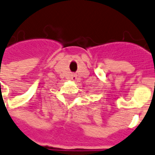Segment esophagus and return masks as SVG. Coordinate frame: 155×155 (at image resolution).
Returning a JSON list of instances; mask_svg holds the SVG:
<instances>
[{"label": "esophagus", "mask_w": 155, "mask_h": 155, "mask_svg": "<svg viewBox=\"0 0 155 155\" xmlns=\"http://www.w3.org/2000/svg\"><path fill=\"white\" fill-rule=\"evenodd\" d=\"M77 79H78V78H77V76L74 74V75H72V80L73 81H77Z\"/></svg>", "instance_id": "esophagus-1"}]
</instances>
